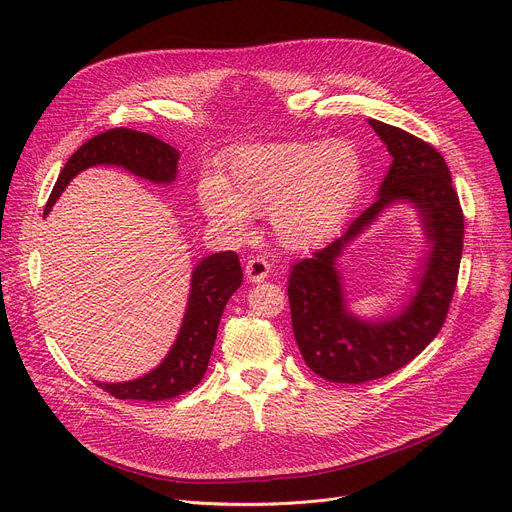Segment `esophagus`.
Returning <instances> with one entry per match:
<instances>
[{"instance_id":"1","label":"esophagus","mask_w":512,"mask_h":512,"mask_svg":"<svg viewBox=\"0 0 512 512\" xmlns=\"http://www.w3.org/2000/svg\"><path fill=\"white\" fill-rule=\"evenodd\" d=\"M245 274L251 282H263L270 274V263H267L263 257H251L245 265Z\"/></svg>"}]
</instances>
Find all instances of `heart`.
I'll return each mask as SVG.
<instances>
[{
  "mask_svg": "<svg viewBox=\"0 0 512 512\" xmlns=\"http://www.w3.org/2000/svg\"><path fill=\"white\" fill-rule=\"evenodd\" d=\"M363 159L348 141H288L234 149L224 176L205 178L199 203L230 232H247L253 213L270 211L284 249L319 245L342 222L359 195Z\"/></svg>",
  "mask_w": 512,
  "mask_h": 512,
  "instance_id": "heart-1",
  "label": "heart"
}]
</instances>
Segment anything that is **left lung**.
Returning a JSON list of instances; mask_svg holds the SVG:
<instances>
[{
  "label": "left lung",
  "mask_w": 512,
  "mask_h": 512,
  "mask_svg": "<svg viewBox=\"0 0 512 512\" xmlns=\"http://www.w3.org/2000/svg\"><path fill=\"white\" fill-rule=\"evenodd\" d=\"M369 124L392 155L378 201L328 247L301 259L288 278L294 340L307 367L336 384L380 380L413 361L438 336L463 255L465 218L442 153L402 128L380 120ZM398 200L418 207L433 249L412 303L398 316L371 325L347 313L335 259L348 241Z\"/></svg>",
  "instance_id": "8db88e82"
}]
</instances>
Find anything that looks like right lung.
I'll use <instances>...</instances> for the list:
<instances>
[{"label": "right lung", "mask_w": 512, "mask_h": 512, "mask_svg": "<svg viewBox=\"0 0 512 512\" xmlns=\"http://www.w3.org/2000/svg\"><path fill=\"white\" fill-rule=\"evenodd\" d=\"M178 159V149L155 139L153 134L132 128L105 130L89 139L83 147H78L66 161L43 215L49 213L66 184L78 172L91 166L112 164L151 182L168 184L176 178ZM240 284L242 267L234 251L205 257L193 272L182 328L164 363L139 380L124 384H95L120 400H166L193 390L207 371L224 307Z\"/></svg>", "instance_id": "add662e5"}]
</instances>
